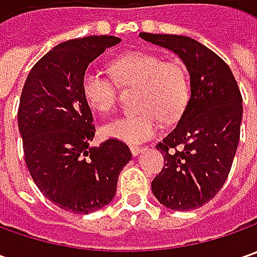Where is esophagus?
Here are the masks:
<instances>
[{
    "label": "esophagus",
    "mask_w": 257,
    "mask_h": 257,
    "mask_svg": "<svg viewBox=\"0 0 257 257\" xmlns=\"http://www.w3.org/2000/svg\"><path fill=\"white\" fill-rule=\"evenodd\" d=\"M130 150H132V154H133V156H137V154L143 150V147H142V146H134V144H132V146H130Z\"/></svg>",
    "instance_id": "34e87169"
}]
</instances>
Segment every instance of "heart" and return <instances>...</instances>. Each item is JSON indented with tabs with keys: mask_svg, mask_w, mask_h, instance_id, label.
<instances>
[{
	"mask_svg": "<svg viewBox=\"0 0 257 257\" xmlns=\"http://www.w3.org/2000/svg\"><path fill=\"white\" fill-rule=\"evenodd\" d=\"M121 88H137V114L115 118L103 127V134L125 143H142L159 133L164 121L179 118L190 100V78L179 60H164L152 51H132L114 58L110 64ZM81 91L88 107L98 114L117 108L118 88L111 78L97 70H87Z\"/></svg>",
	"mask_w": 257,
	"mask_h": 257,
	"instance_id": "1",
	"label": "heart"
}]
</instances>
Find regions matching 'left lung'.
Here are the masks:
<instances>
[{"instance_id": "left-lung-1", "label": "left lung", "mask_w": 257, "mask_h": 257, "mask_svg": "<svg viewBox=\"0 0 257 257\" xmlns=\"http://www.w3.org/2000/svg\"><path fill=\"white\" fill-rule=\"evenodd\" d=\"M140 37L174 51L190 74L192 95L177 125L157 144L164 166L152 182L163 206L186 212L220 192L240 139L242 94L229 65L207 47L184 35Z\"/></svg>"}]
</instances>
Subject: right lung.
<instances>
[{
  "mask_svg": "<svg viewBox=\"0 0 257 257\" xmlns=\"http://www.w3.org/2000/svg\"><path fill=\"white\" fill-rule=\"evenodd\" d=\"M118 43L113 35H90L55 45L23 87L18 128L27 169L45 197L67 212L87 214L108 204L132 160L128 146L117 139L90 147L95 125L81 91L88 64Z\"/></svg>",
  "mask_w": 257,
  "mask_h": 257,
  "instance_id": "1",
  "label": "right lung"
}]
</instances>
